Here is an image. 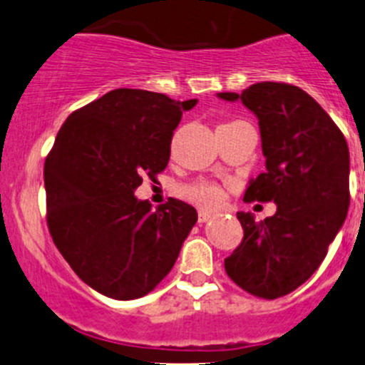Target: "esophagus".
<instances>
[{
    "label": "esophagus",
    "mask_w": 365,
    "mask_h": 365,
    "mask_svg": "<svg viewBox=\"0 0 365 365\" xmlns=\"http://www.w3.org/2000/svg\"><path fill=\"white\" fill-rule=\"evenodd\" d=\"M208 219H212V213L206 212V210H200V212H197V222L203 224Z\"/></svg>",
    "instance_id": "34e87169"
}]
</instances>
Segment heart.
<instances>
[{"mask_svg":"<svg viewBox=\"0 0 365 365\" xmlns=\"http://www.w3.org/2000/svg\"><path fill=\"white\" fill-rule=\"evenodd\" d=\"M187 194H189L190 200L203 206H219L224 197L222 190L217 185H212V183H200V185L190 187Z\"/></svg>","mask_w":365,"mask_h":365,"instance_id":"b5f03b06","label":"heart"}]
</instances>
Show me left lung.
I'll return each instance as SVG.
<instances>
[{"label": "left lung", "instance_id": "obj_1", "mask_svg": "<svg viewBox=\"0 0 365 365\" xmlns=\"http://www.w3.org/2000/svg\"><path fill=\"white\" fill-rule=\"evenodd\" d=\"M240 101L259 125L264 173L249 182L245 201H274L264 220L238 212L242 244L224 259L227 275L251 295L279 298L304 284L325 259L349 206V150L322 106L300 88L256 83Z\"/></svg>", "mask_w": 365, "mask_h": 365}]
</instances>
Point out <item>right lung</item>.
Here are the masks:
<instances>
[{
  "label": "right lung",
  "mask_w": 365,
  "mask_h": 365,
  "mask_svg": "<svg viewBox=\"0 0 365 365\" xmlns=\"http://www.w3.org/2000/svg\"><path fill=\"white\" fill-rule=\"evenodd\" d=\"M197 104L118 88L61 125L43 165L47 224L58 251L83 282L114 300L148 295L169 274L197 220L171 200H138L145 176L164 171L173 132Z\"/></svg>",
  "instance_id": "obj_1"
}]
</instances>
